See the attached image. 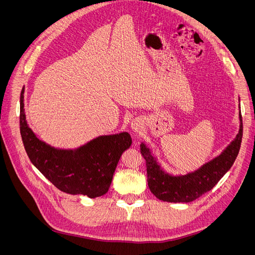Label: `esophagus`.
<instances>
[{
    "mask_svg": "<svg viewBox=\"0 0 255 255\" xmlns=\"http://www.w3.org/2000/svg\"><path fill=\"white\" fill-rule=\"evenodd\" d=\"M130 127H132V129L135 134H139L143 129V122L141 119L136 118L130 123Z\"/></svg>",
    "mask_w": 255,
    "mask_h": 255,
    "instance_id": "esophagus-1",
    "label": "esophagus"
}]
</instances>
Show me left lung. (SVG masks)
<instances>
[{
  "label": "left lung",
  "mask_w": 255,
  "mask_h": 255,
  "mask_svg": "<svg viewBox=\"0 0 255 255\" xmlns=\"http://www.w3.org/2000/svg\"><path fill=\"white\" fill-rule=\"evenodd\" d=\"M238 117L239 129L234 139L221 151L219 155L206 161L197 170L184 175H174L167 172L160 166L157 157L154 155L148 144L142 141L140 143V152L146 163L148 185L152 194L161 201L187 203L210 191L233 166L241 149L243 138L241 106Z\"/></svg>",
  "instance_id": "left-lung-1"
}]
</instances>
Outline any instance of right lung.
<instances>
[{"instance_id":"1","label":"right lung","mask_w":255,"mask_h":255,"mask_svg":"<svg viewBox=\"0 0 255 255\" xmlns=\"http://www.w3.org/2000/svg\"><path fill=\"white\" fill-rule=\"evenodd\" d=\"M20 133L32 164L55 186L70 195L97 198L109 191L122 153L132 144L128 132L102 135L79 148L59 149L40 140L29 128L20 97Z\"/></svg>"}]
</instances>
